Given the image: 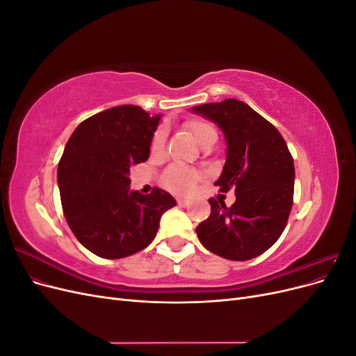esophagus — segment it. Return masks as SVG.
Returning a JSON list of instances; mask_svg holds the SVG:
<instances>
[{
    "label": "esophagus",
    "mask_w": 356,
    "mask_h": 356,
    "mask_svg": "<svg viewBox=\"0 0 356 356\" xmlns=\"http://www.w3.org/2000/svg\"><path fill=\"white\" fill-rule=\"evenodd\" d=\"M177 202H178V204H179V207H182V208H186V207H188V204H190V200H187V199H177Z\"/></svg>",
    "instance_id": "1"
}]
</instances>
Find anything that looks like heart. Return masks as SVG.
Returning a JSON list of instances; mask_svg holds the SVG:
<instances>
[{
  "mask_svg": "<svg viewBox=\"0 0 356 356\" xmlns=\"http://www.w3.org/2000/svg\"><path fill=\"white\" fill-rule=\"evenodd\" d=\"M184 127L195 136L202 147L212 145L218 138L217 129L211 122L204 120V118H190V120L184 123ZM163 145L165 131L159 129V131L154 132L152 143H149V153H152V156H160L161 152H163ZM199 179L200 174L197 170L181 165H172L161 175V184L168 190L177 193V195H188V193L195 190Z\"/></svg>",
  "mask_w": 356,
  "mask_h": 356,
  "instance_id": "1",
  "label": "heart"
}]
</instances>
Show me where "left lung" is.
Listing matches in <instances>:
<instances>
[{
  "label": "left lung",
  "instance_id": "8db88e82",
  "mask_svg": "<svg viewBox=\"0 0 356 356\" xmlns=\"http://www.w3.org/2000/svg\"><path fill=\"white\" fill-rule=\"evenodd\" d=\"M193 111L217 123L227 139V160L215 186L234 190L225 207L211 197V215L197 238L211 252L233 261L266 252L288 222L294 197V160L277 129L238 99L204 104Z\"/></svg>",
  "mask_w": 356,
  "mask_h": 356
}]
</instances>
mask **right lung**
<instances>
[{"label": "right lung", "mask_w": 356, "mask_h": 356, "mask_svg": "<svg viewBox=\"0 0 356 356\" xmlns=\"http://www.w3.org/2000/svg\"><path fill=\"white\" fill-rule=\"evenodd\" d=\"M160 115L118 105L81 122L58 166L60 202L70 229L95 255L115 260L153 242L161 215L175 207L168 191H129V169L149 156Z\"/></svg>", "instance_id": "add662e5"}]
</instances>
